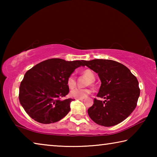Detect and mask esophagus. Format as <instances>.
Here are the masks:
<instances>
[{"mask_svg":"<svg viewBox=\"0 0 157 157\" xmlns=\"http://www.w3.org/2000/svg\"><path fill=\"white\" fill-rule=\"evenodd\" d=\"M76 100H83L84 98H77Z\"/></svg>","mask_w":157,"mask_h":157,"instance_id":"esophagus-1","label":"esophagus"}]
</instances>
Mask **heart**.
<instances>
[{
  "mask_svg": "<svg viewBox=\"0 0 157 157\" xmlns=\"http://www.w3.org/2000/svg\"><path fill=\"white\" fill-rule=\"evenodd\" d=\"M82 74L84 76L86 77L90 80V84L92 83V82L95 79V75L89 69H86L82 72ZM67 86L70 89H73L76 86V79L75 75L73 74L69 75L67 78ZM89 83V82H88ZM91 91L89 89H75L71 91L70 95L71 97L75 98H86L88 95Z\"/></svg>",
  "mask_w": 157,
  "mask_h": 157,
  "instance_id": "b5f03b06",
  "label": "heart"
}]
</instances>
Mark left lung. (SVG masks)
Returning a JSON list of instances; mask_svg holds the SVG:
<instances>
[{
    "instance_id": "left-lung-1",
    "label": "left lung",
    "mask_w": 157,
    "mask_h": 157,
    "mask_svg": "<svg viewBox=\"0 0 157 157\" xmlns=\"http://www.w3.org/2000/svg\"><path fill=\"white\" fill-rule=\"evenodd\" d=\"M84 65L98 73L101 86L88 114L95 123L111 127L123 122L136 107L140 95L137 78L128 68L110 59L84 61Z\"/></svg>"
}]
</instances>
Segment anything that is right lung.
I'll return each mask as SVG.
<instances>
[{"label":"right lung","instance_id":"right-lung-1","mask_svg":"<svg viewBox=\"0 0 157 157\" xmlns=\"http://www.w3.org/2000/svg\"><path fill=\"white\" fill-rule=\"evenodd\" d=\"M84 60L68 62L50 59L25 73L19 87V101L25 112L38 123H56L70 111L73 99L62 100L68 94L67 78Z\"/></svg>","mask_w":157,"mask_h":157}]
</instances>
